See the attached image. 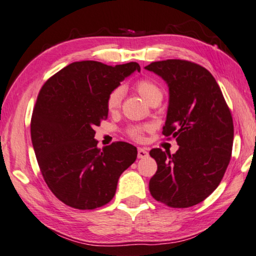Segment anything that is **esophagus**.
Masks as SVG:
<instances>
[{"instance_id": "1", "label": "esophagus", "mask_w": 256, "mask_h": 256, "mask_svg": "<svg viewBox=\"0 0 256 256\" xmlns=\"http://www.w3.org/2000/svg\"><path fill=\"white\" fill-rule=\"evenodd\" d=\"M148 157V152L144 148L138 149V158H146Z\"/></svg>"}]
</instances>
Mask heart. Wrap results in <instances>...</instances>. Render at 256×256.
Wrapping results in <instances>:
<instances>
[{"label":"heart","mask_w":256,"mask_h":256,"mask_svg":"<svg viewBox=\"0 0 256 256\" xmlns=\"http://www.w3.org/2000/svg\"><path fill=\"white\" fill-rule=\"evenodd\" d=\"M136 91L139 92V94L142 96L144 100L147 101V102H150V101H152L154 98H156V96L162 98L160 88L149 80H139V82L136 83ZM123 96H124V88L122 86L115 88V90L109 94L107 99V107L109 110L112 112L116 110V109L120 106ZM142 132H144L142 130L139 128H133L131 131L132 136L136 138L138 140H140L141 138H142Z\"/></svg>","instance_id":"obj_1"}]
</instances>
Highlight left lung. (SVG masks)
<instances>
[{"label": "left lung", "mask_w": 256, "mask_h": 256, "mask_svg": "<svg viewBox=\"0 0 256 256\" xmlns=\"http://www.w3.org/2000/svg\"><path fill=\"white\" fill-rule=\"evenodd\" d=\"M144 68L168 84L163 134L179 144L173 155L150 150L157 163L150 194L170 208H190L208 197L224 176L232 150V117L216 78L204 67L168 59Z\"/></svg>", "instance_id": "8db88e82"}]
</instances>
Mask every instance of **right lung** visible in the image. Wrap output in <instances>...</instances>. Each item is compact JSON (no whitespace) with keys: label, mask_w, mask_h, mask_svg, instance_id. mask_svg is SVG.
Segmentation results:
<instances>
[{"label":"right lung","mask_w":256,"mask_h":256,"mask_svg":"<svg viewBox=\"0 0 256 256\" xmlns=\"http://www.w3.org/2000/svg\"><path fill=\"white\" fill-rule=\"evenodd\" d=\"M134 72H140L136 62L112 67L77 62L40 88L32 116V144L48 186L70 208L106 205L120 174L136 160L134 146L120 141L100 149L94 139V126L108 117L109 94Z\"/></svg>","instance_id":"right-lung-1"}]
</instances>
